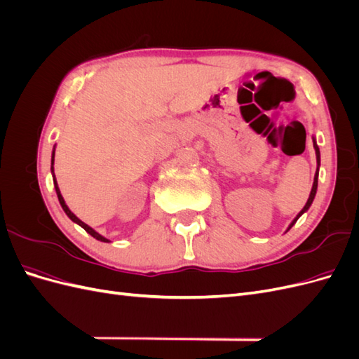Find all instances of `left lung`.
I'll return each instance as SVG.
<instances>
[{
	"label": "left lung",
	"mask_w": 359,
	"mask_h": 359,
	"mask_svg": "<svg viewBox=\"0 0 359 359\" xmlns=\"http://www.w3.org/2000/svg\"><path fill=\"white\" fill-rule=\"evenodd\" d=\"M313 147H314V153H316V161H318V169H316V173H314L313 187H311V191H310V196H309V199H307V203L304 205V208L298 212V215L295 217V219L292 220V223H290L289 227H287V231L290 229V227H292L293 224L297 223V220L299 219V217H301L304 212L309 211V208H310L313 201H314V196H316V191H318V178H319V168H320V151H319V147H318V142H316V137H313Z\"/></svg>",
	"instance_id": "obj_1"
}]
</instances>
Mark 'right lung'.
I'll return each instance as SVG.
<instances>
[{
    "label": "right lung",
    "instance_id": "add662e5",
    "mask_svg": "<svg viewBox=\"0 0 359 359\" xmlns=\"http://www.w3.org/2000/svg\"><path fill=\"white\" fill-rule=\"evenodd\" d=\"M53 161H55V147H53V149H52V158H50V172H52V178H53V187H55V191H57V196H58V201H60V205H61V208L64 210V212L67 214V217L69 219L73 222V223H76V224H79L82 229H85L86 232H88L93 238H95V240H99V241H102V243H111L109 240H107V238H104L103 235H100L99 232H95L91 226H88L86 223H83L81 219H78V217H76L72 211H70V208L69 206L66 205V201H64V198H62V194H61V191H60V187H58V182H57V178H55V173H53Z\"/></svg>",
    "mask_w": 359,
    "mask_h": 359
}]
</instances>
